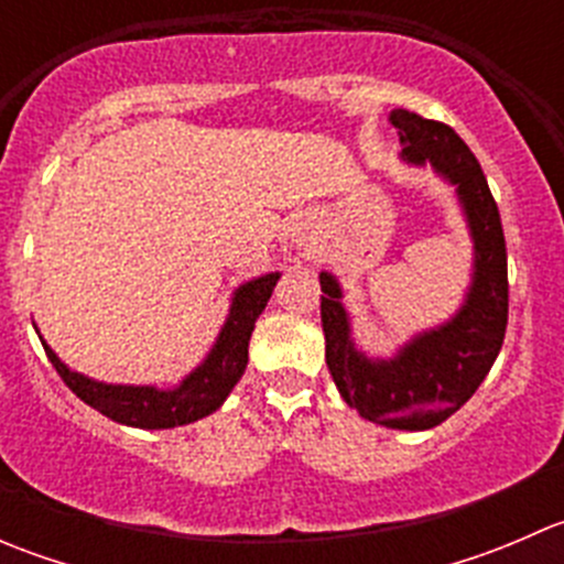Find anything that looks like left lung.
Listing matches in <instances>:
<instances>
[{
  "label": "left lung",
  "instance_id": "left-lung-1",
  "mask_svg": "<svg viewBox=\"0 0 564 564\" xmlns=\"http://www.w3.org/2000/svg\"><path fill=\"white\" fill-rule=\"evenodd\" d=\"M403 161L431 163L458 187L475 240V281L464 308L440 329L423 333L392 360H368L349 338L340 289L322 272V327L327 368L344 401L360 417L388 429L425 431L456 414L491 371L508 329V248L486 174L464 139L445 122L395 108Z\"/></svg>",
  "mask_w": 564,
  "mask_h": 564
}]
</instances>
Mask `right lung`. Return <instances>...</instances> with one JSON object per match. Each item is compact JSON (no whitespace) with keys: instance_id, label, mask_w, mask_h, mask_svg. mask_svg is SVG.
<instances>
[{"instance_id":"add662e5","label":"right lung","mask_w":564,"mask_h":564,"mask_svg":"<svg viewBox=\"0 0 564 564\" xmlns=\"http://www.w3.org/2000/svg\"><path fill=\"white\" fill-rule=\"evenodd\" d=\"M278 278H281L278 272H270V275H261L237 289L229 318H226L209 357L174 390L93 382V379L82 377V373L70 371L65 362H59V357L45 344L43 349L62 382L84 403H89L117 423L133 425V429H174V425L193 423V420L213 414L226 401L231 388L240 382L248 366L250 333H253L256 318L264 311Z\"/></svg>"}]
</instances>
